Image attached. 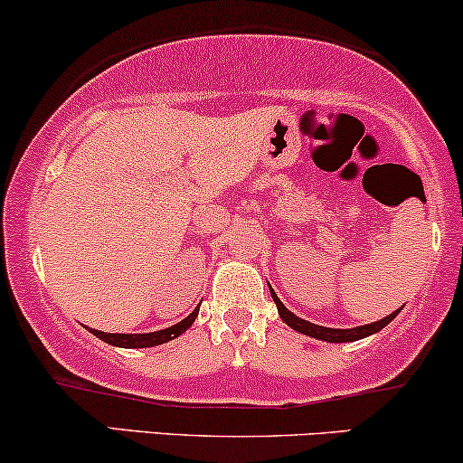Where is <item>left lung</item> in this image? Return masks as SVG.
<instances>
[{
  "label": "left lung",
  "mask_w": 463,
  "mask_h": 463,
  "mask_svg": "<svg viewBox=\"0 0 463 463\" xmlns=\"http://www.w3.org/2000/svg\"><path fill=\"white\" fill-rule=\"evenodd\" d=\"M270 294H272V300H275L277 309H279V316L288 326H292L294 330H298L302 335H309V336H316V339H322V341H330V344H347V341H356V339H363V336H369L373 333H378L386 326V324L392 322L395 316L402 309H397L395 313H391L389 317L380 319V322H373V324H364V326H358V328H326V326H317V324H311L307 322V319H302L298 316H294L292 311L288 309V307H283V302L279 300V296L272 292L270 288Z\"/></svg>",
  "instance_id": "left-lung-1"
}]
</instances>
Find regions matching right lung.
I'll return each instance as SVG.
<instances>
[{"instance_id":"obj_1","label":"right lung","mask_w":463,"mask_h":463,"mask_svg":"<svg viewBox=\"0 0 463 463\" xmlns=\"http://www.w3.org/2000/svg\"><path fill=\"white\" fill-rule=\"evenodd\" d=\"M199 313V307L191 316L182 319V322L174 324V326L165 328V330H156V333H146V335H113V333H100V330L92 328V335L99 336V339L105 341L109 345H118V347H152V345H161L165 341L175 339V336L184 333V330L195 322Z\"/></svg>"}]
</instances>
